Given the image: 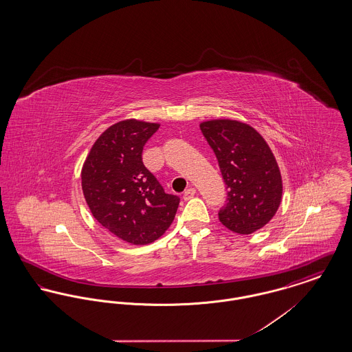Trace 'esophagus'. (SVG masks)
Listing matches in <instances>:
<instances>
[{"mask_svg":"<svg viewBox=\"0 0 352 352\" xmlns=\"http://www.w3.org/2000/svg\"><path fill=\"white\" fill-rule=\"evenodd\" d=\"M195 194H197V190L194 187L187 188L184 192V201H190Z\"/></svg>","mask_w":352,"mask_h":352,"instance_id":"esophagus-1","label":"esophagus"}]
</instances>
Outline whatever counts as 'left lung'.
Masks as SVG:
<instances>
[{
  "instance_id": "left-lung-1",
  "label": "left lung",
  "mask_w": 352,
  "mask_h": 352,
  "mask_svg": "<svg viewBox=\"0 0 352 352\" xmlns=\"http://www.w3.org/2000/svg\"><path fill=\"white\" fill-rule=\"evenodd\" d=\"M201 131L228 188L220 223L240 234L263 228L283 198L281 173L267 141L251 125L230 118L203 121Z\"/></svg>"
}]
</instances>
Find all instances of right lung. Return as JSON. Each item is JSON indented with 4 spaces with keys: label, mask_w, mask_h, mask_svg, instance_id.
<instances>
[{
    "label": "right lung",
    "mask_w": 352,
    "mask_h": 352,
    "mask_svg": "<svg viewBox=\"0 0 352 352\" xmlns=\"http://www.w3.org/2000/svg\"><path fill=\"white\" fill-rule=\"evenodd\" d=\"M158 128L134 118L118 121L95 141L82 168L84 198L94 218L134 245L165 234L179 204L142 162V149Z\"/></svg>",
    "instance_id": "add662e5"
}]
</instances>
